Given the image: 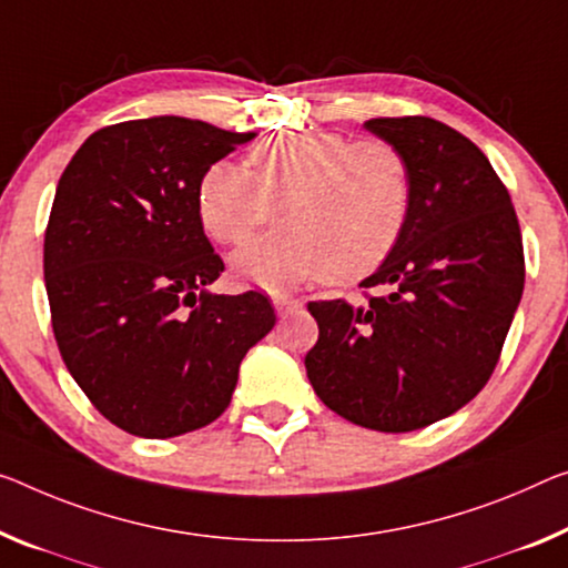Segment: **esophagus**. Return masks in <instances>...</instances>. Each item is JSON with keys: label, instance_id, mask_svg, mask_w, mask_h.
Masks as SVG:
<instances>
[{"label": "esophagus", "instance_id": "34e87169", "mask_svg": "<svg viewBox=\"0 0 568 568\" xmlns=\"http://www.w3.org/2000/svg\"><path fill=\"white\" fill-rule=\"evenodd\" d=\"M302 302L300 300H290V296H274V310L278 314H286V312H294L300 310Z\"/></svg>", "mask_w": 568, "mask_h": 568}]
</instances>
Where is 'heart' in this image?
Here are the masks:
<instances>
[{
    "mask_svg": "<svg viewBox=\"0 0 568 568\" xmlns=\"http://www.w3.org/2000/svg\"><path fill=\"white\" fill-rule=\"evenodd\" d=\"M276 205L278 229L233 254V274L268 292L320 276L355 284L398 246L414 207V170L396 144L337 132L266 139L248 172L213 162L197 182L200 225L217 243H243Z\"/></svg>",
    "mask_w": 568,
    "mask_h": 568,
    "instance_id": "b5f03b06",
    "label": "heart"
}]
</instances>
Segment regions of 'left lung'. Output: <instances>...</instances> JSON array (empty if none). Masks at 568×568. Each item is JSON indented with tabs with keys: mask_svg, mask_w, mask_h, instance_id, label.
<instances>
[{
	"mask_svg": "<svg viewBox=\"0 0 568 568\" xmlns=\"http://www.w3.org/2000/svg\"><path fill=\"white\" fill-rule=\"evenodd\" d=\"M414 170L406 231L368 302H310L320 337L304 357L314 394L347 422L414 432L469 404L490 378L526 282L510 195L487 156L429 116L363 124Z\"/></svg>",
	"mask_w": 568,
	"mask_h": 568,
	"instance_id": "1",
	"label": "left lung"
}]
</instances>
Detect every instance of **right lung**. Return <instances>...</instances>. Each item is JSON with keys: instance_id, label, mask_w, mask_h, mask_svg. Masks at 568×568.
I'll return each instance as SVG.
<instances>
[{"instance_id": "add662e5", "label": "right lung", "mask_w": 568, "mask_h": 568, "mask_svg": "<svg viewBox=\"0 0 568 568\" xmlns=\"http://www.w3.org/2000/svg\"><path fill=\"white\" fill-rule=\"evenodd\" d=\"M254 136L182 116L124 121L85 139L58 182L52 333L83 394L129 434L170 439L215 422L243 355L272 333L264 294L207 290L223 261L195 207L203 172Z\"/></svg>"}]
</instances>
